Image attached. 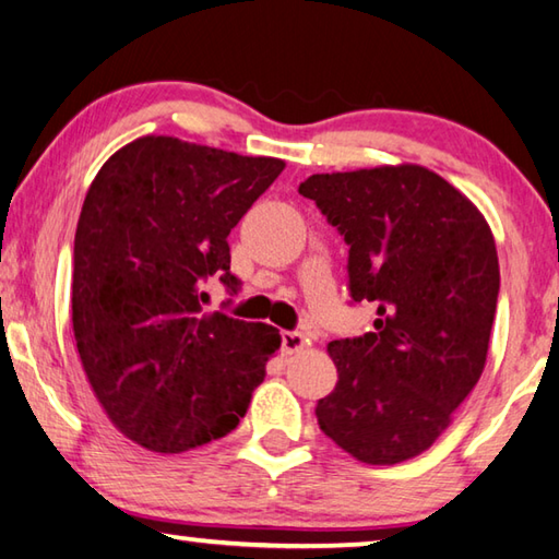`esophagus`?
Wrapping results in <instances>:
<instances>
[{
    "mask_svg": "<svg viewBox=\"0 0 559 559\" xmlns=\"http://www.w3.org/2000/svg\"><path fill=\"white\" fill-rule=\"evenodd\" d=\"M308 337L306 334H300V332H283L281 334V349H283V354H296V352H302L308 347Z\"/></svg>",
    "mask_w": 559,
    "mask_h": 559,
    "instance_id": "1",
    "label": "esophagus"
}]
</instances>
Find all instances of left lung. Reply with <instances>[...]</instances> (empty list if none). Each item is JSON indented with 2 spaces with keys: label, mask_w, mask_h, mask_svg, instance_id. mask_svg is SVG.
<instances>
[{
  "label": "left lung",
  "mask_w": 559,
  "mask_h": 559,
  "mask_svg": "<svg viewBox=\"0 0 559 559\" xmlns=\"http://www.w3.org/2000/svg\"><path fill=\"white\" fill-rule=\"evenodd\" d=\"M349 245L352 300L377 302L373 332L334 340L320 430L364 464L432 448L489 354L499 257L479 207L418 164L314 174L300 182Z\"/></svg>",
  "instance_id": "left-lung-1"
}]
</instances>
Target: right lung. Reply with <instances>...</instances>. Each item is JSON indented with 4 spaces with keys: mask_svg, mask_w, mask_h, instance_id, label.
<instances>
[{
    "mask_svg": "<svg viewBox=\"0 0 559 559\" xmlns=\"http://www.w3.org/2000/svg\"><path fill=\"white\" fill-rule=\"evenodd\" d=\"M286 160L176 136H141L99 168L73 251V334L111 425L141 448L180 454L245 418L281 334L202 312L207 276L235 290L229 231Z\"/></svg>",
    "mask_w": 559,
    "mask_h": 559,
    "instance_id": "obj_1",
    "label": "right lung"
}]
</instances>
